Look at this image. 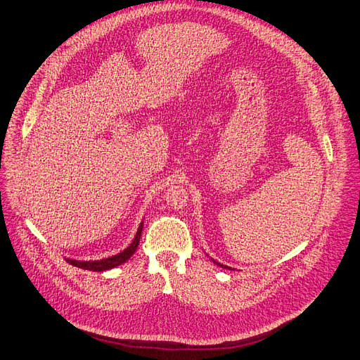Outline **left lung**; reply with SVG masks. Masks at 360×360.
Masks as SVG:
<instances>
[{
  "instance_id": "obj_1",
  "label": "left lung",
  "mask_w": 360,
  "mask_h": 360,
  "mask_svg": "<svg viewBox=\"0 0 360 360\" xmlns=\"http://www.w3.org/2000/svg\"><path fill=\"white\" fill-rule=\"evenodd\" d=\"M212 261H214V259H212ZM217 265H218V267H222V269H229V270H233L231 267H227V265H224V264H221V262H217V261H214Z\"/></svg>"
}]
</instances>
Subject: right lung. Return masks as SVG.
Returning a JSON list of instances; mask_svg holds the SVG:
<instances>
[{"instance_id": "right-lung-1", "label": "right lung", "mask_w": 360, "mask_h": 360, "mask_svg": "<svg viewBox=\"0 0 360 360\" xmlns=\"http://www.w3.org/2000/svg\"><path fill=\"white\" fill-rule=\"evenodd\" d=\"M142 229H143V219L141 221L138 231L135 234V238H133L131 243L117 255H112V257H108V258H102V259H95V261H82V259H72V258H65V259H66V262H70L71 265H74V267L89 270V271H106V270L115 269V267H118V265H122L126 261H129L130 257L135 254L138 246H139Z\"/></svg>"}]
</instances>
